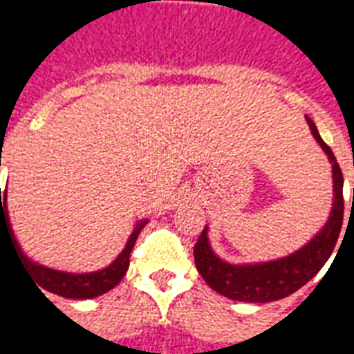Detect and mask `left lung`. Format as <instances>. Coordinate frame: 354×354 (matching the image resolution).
<instances>
[{
    "mask_svg": "<svg viewBox=\"0 0 354 354\" xmlns=\"http://www.w3.org/2000/svg\"><path fill=\"white\" fill-rule=\"evenodd\" d=\"M307 123H309L313 136L317 138L320 147L326 151L328 159L332 162L334 207H332L330 220L319 235L311 239L296 254H290L282 260L266 261V263H256V266H231L227 261L220 260L208 245L207 227H205L201 237L197 239V245L193 248V256H195V266H197L201 277L218 294L230 297V299H237V301H250V304L277 301V299L294 294L296 290L304 286L305 282L311 281L334 252L343 225V210H345L343 207V174L332 149L328 144H324V140L320 138L317 127L309 117H307Z\"/></svg>",
    "mask_w": 354,
    "mask_h": 354,
    "instance_id": "1",
    "label": "left lung"
}]
</instances>
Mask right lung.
Instances as JSON below:
<instances>
[{
	"label": "right lung",
	"instance_id": "1",
	"mask_svg": "<svg viewBox=\"0 0 354 354\" xmlns=\"http://www.w3.org/2000/svg\"><path fill=\"white\" fill-rule=\"evenodd\" d=\"M147 222H140L134 231H132L129 243L124 246V250L119 254L111 266H108L102 271H94V273H62V271H55V269H49V267H43L39 263H34L30 261L22 254V250L17 245V241L12 237L11 223H9V216H7V192H1L0 187V237L1 230H5L9 233V239H11L12 246L17 248V256H20L19 260L22 266L26 267L28 274L35 281L37 286H41L43 290L47 292H53V294H58L62 297H70V299H88V297H96L108 292L113 286L119 284V281L123 279L127 269H129V261H131V252L134 248V243L138 239V233L144 230V225Z\"/></svg>",
	"mask_w": 354,
	"mask_h": 354
}]
</instances>
